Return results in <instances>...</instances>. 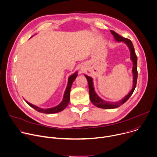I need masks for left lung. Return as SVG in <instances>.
Instances as JSON below:
<instances>
[{"mask_svg":"<svg viewBox=\"0 0 157 157\" xmlns=\"http://www.w3.org/2000/svg\"><path fill=\"white\" fill-rule=\"evenodd\" d=\"M112 34L113 35L115 40L118 42L123 41L129 47L130 52H131V59L132 60L133 62V67H132V73H133V86H132V89L131 90V92L124 97L121 100L118 101L117 102H110V101H105L102 99H101L95 93L94 88V84H93V81L92 78L85 75V77L86 78L87 82H88V85H89V97L91 102L94 104V105L98 108L101 109H115L117 108L121 105H123V103H124L131 96L133 92L134 91V89L136 86L137 84V57L136 55V53L134 52V48L133 46V44L131 42V40L127 38H124L120 36L118 34L115 33L113 31H110Z\"/></svg>","mask_w":157,"mask_h":157,"instance_id":"obj_1","label":"left lung"}]
</instances>
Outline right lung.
<instances>
[{"label": "right lung", "mask_w": 157, "mask_h": 157, "mask_svg": "<svg viewBox=\"0 0 157 157\" xmlns=\"http://www.w3.org/2000/svg\"><path fill=\"white\" fill-rule=\"evenodd\" d=\"M78 76L77 72L74 73L73 75H71L69 78H68V85L67 87V89L65 91L63 98L61 103L58 105L57 106L53 107V108H50V109H43L41 108H39L37 106H35L33 104L29 103L28 101H26V102L28 104L29 106L33 107L34 109H35L36 111L40 112V113H47V114H52V113H56L58 112H60L62 110H63L68 105L69 101H70V90L71 87L72 86V84L75 79H76V76Z\"/></svg>", "instance_id": "obj_1"}]
</instances>
